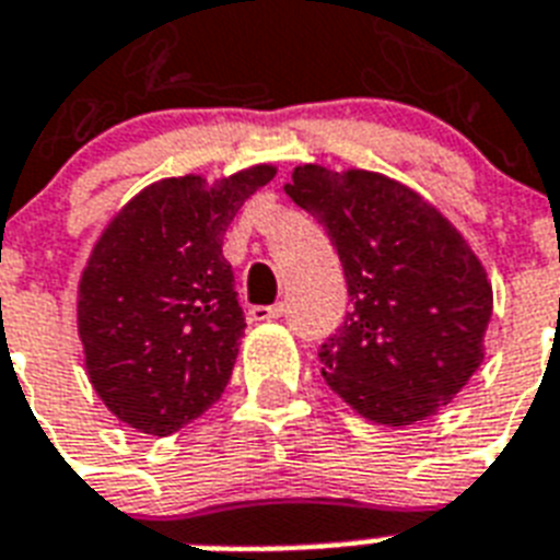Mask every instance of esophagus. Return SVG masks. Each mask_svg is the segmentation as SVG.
<instances>
[{"mask_svg": "<svg viewBox=\"0 0 560 560\" xmlns=\"http://www.w3.org/2000/svg\"><path fill=\"white\" fill-rule=\"evenodd\" d=\"M281 313H284V304H256V307H249V319L253 322H272L281 319Z\"/></svg>", "mask_w": 560, "mask_h": 560, "instance_id": "34e87169", "label": "esophagus"}]
</instances>
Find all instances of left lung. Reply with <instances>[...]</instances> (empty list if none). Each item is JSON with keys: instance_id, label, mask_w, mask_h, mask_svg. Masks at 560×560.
Returning a JSON list of instances; mask_svg holds the SVG:
<instances>
[{"instance_id": "8db88e82", "label": "left lung", "mask_w": 560, "mask_h": 560, "mask_svg": "<svg viewBox=\"0 0 560 560\" xmlns=\"http://www.w3.org/2000/svg\"><path fill=\"white\" fill-rule=\"evenodd\" d=\"M339 253L351 311L319 348L322 376L365 420L411 425L483 362L492 284L448 218L365 170L295 166L284 184Z\"/></svg>"}]
</instances>
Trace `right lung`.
I'll return each instance as SVG.
<instances>
[{"label": "right lung", "mask_w": 560, "mask_h": 560, "mask_svg": "<svg viewBox=\"0 0 560 560\" xmlns=\"http://www.w3.org/2000/svg\"><path fill=\"white\" fill-rule=\"evenodd\" d=\"M272 175L261 163L215 184L158 180L91 249L77 327L91 385L129 429L166 438L224 394L247 322L221 247L241 203Z\"/></svg>", "instance_id": "add662e5"}]
</instances>
